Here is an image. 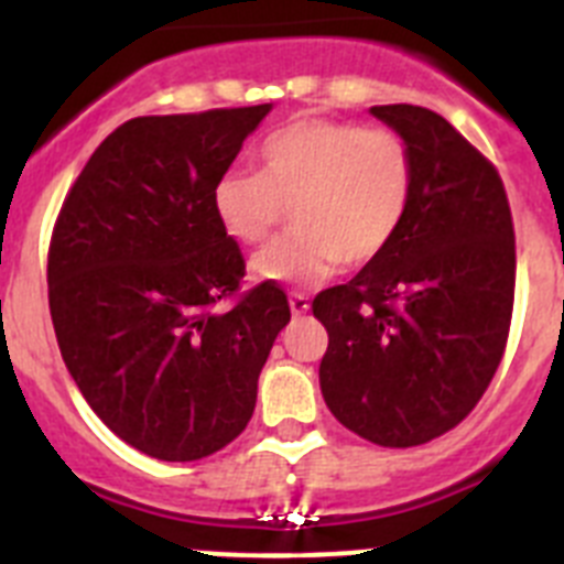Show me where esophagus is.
I'll return each mask as SVG.
<instances>
[{
  "label": "esophagus",
  "mask_w": 564,
  "mask_h": 564,
  "mask_svg": "<svg viewBox=\"0 0 564 564\" xmlns=\"http://www.w3.org/2000/svg\"><path fill=\"white\" fill-rule=\"evenodd\" d=\"M311 311V302H307L305 293H291V313L293 316H305Z\"/></svg>",
  "instance_id": "1"
}]
</instances>
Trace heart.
<instances>
[{
    "label": "heart",
    "instance_id": "heart-1",
    "mask_svg": "<svg viewBox=\"0 0 564 564\" xmlns=\"http://www.w3.org/2000/svg\"><path fill=\"white\" fill-rule=\"evenodd\" d=\"M259 172L220 174L214 214L228 237L259 246L293 206V228L251 262L257 279L318 285L381 257L412 200L415 163L395 129L302 118L259 143Z\"/></svg>",
    "mask_w": 564,
    "mask_h": 564
}]
</instances>
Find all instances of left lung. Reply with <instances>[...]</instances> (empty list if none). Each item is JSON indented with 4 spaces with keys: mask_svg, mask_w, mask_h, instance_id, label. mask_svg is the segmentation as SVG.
<instances>
[{
    "mask_svg": "<svg viewBox=\"0 0 564 564\" xmlns=\"http://www.w3.org/2000/svg\"><path fill=\"white\" fill-rule=\"evenodd\" d=\"M412 149V200L390 248L313 299L318 383L338 423L410 449L455 430L502 361L514 311V223L495 163L443 115L370 109Z\"/></svg>",
    "mask_w": 564,
    "mask_h": 564,
    "instance_id": "obj_1",
    "label": "left lung"
}]
</instances>
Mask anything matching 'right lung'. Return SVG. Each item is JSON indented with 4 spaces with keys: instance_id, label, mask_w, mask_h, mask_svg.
Instances as JSON below:
<instances>
[{
    "instance_id": "right-lung-1",
    "label": "right lung",
    "mask_w": 564,
    "mask_h": 564,
    "mask_svg": "<svg viewBox=\"0 0 564 564\" xmlns=\"http://www.w3.org/2000/svg\"><path fill=\"white\" fill-rule=\"evenodd\" d=\"M268 112L121 123L53 226L47 296L64 364L109 430L158 460H200L246 430L291 322L276 282L242 291L246 259L214 214V183Z\"/></svg>"
}]
</instances>
